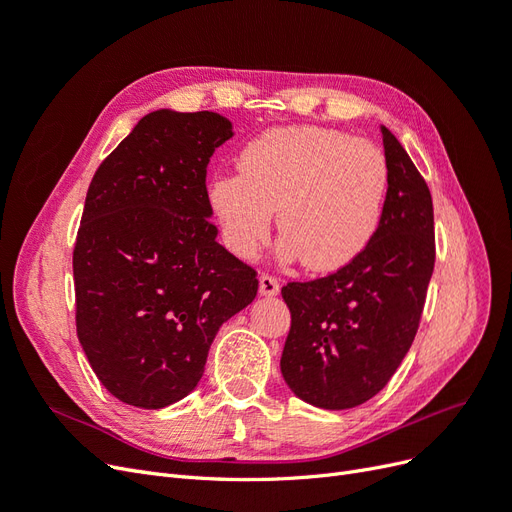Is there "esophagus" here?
Wrapping results in <instances>:
<instances>
[{
    "mask_svg": "<svg viewBox=\"0 0 512 512\" xmlns=\"http://www.w3.org/2000/svg\"><path fill=\"white\" fill-rule=\"evenodd\" d=\"M277 292H280V280H277V277L271 273H262L260 275V294H265V297H275Z\"/></svg>",
    "mask_w": 512,
    "mask_h": 512,
    "instance_id": "1",
    "label": "esophagus"
}]
</instances>
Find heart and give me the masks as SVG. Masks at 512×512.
I'll return each mask as SVG.
<instances>
[{
  "label": "heart",
  "mask_w": 512,
  "mask_h": 512,
  "mask_svg": "<svg viewBox=\"0 0 512 512\" xmlns=\"http://www.w3.org/2000/svg\"><path fill=\"white\" fill-rule=\"evenodd\" d=\"M237 168L211 181L209 200L241 258L267 239L275 207L282 252L312 271L344 267L376 235L389 188L376 145L327 128H273L241 149Z\"/></svg>",
  "instance_id": "heart-1"
}]
</instances>
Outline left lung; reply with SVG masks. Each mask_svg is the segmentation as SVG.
<instances>
[{
    "instance_id": "1",
    "label": "left lung",
    "mask_w": 512,
    "mask_h": 512,
    "mask_svg": "<svg viewBox=\"0 0 512 512\" xmlns=\"http://www.w3.org/2000/svg\"><path fill=\"white\" fill-rule=\"evenodd\" d=\"M382 143L389 190L376 235L342 269L282 288L290 309L282 376L294 395L324 410L365 404L393 378L436 265L427 183L384 126Z\"/></svg>"
}]
</instances>
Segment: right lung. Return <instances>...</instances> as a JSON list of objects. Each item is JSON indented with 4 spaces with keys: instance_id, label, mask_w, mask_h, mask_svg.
I'll return each mask as SVG.
<instances>
[{
    "instance_id": "right-lung-1",
    "label": "right lung",
    "mask_w": 512,
    "mask_h": 512,
    "mask_svg": "<svg viewBox=\"0 0 512 512\" xmlns=\"http://www.w3.org/2000/svg\"><path fill=\"white\" fill-rule=\"evenodd\" d=\"M232 123L209 111L145 115L89 183L72 269L76 335L104 389L158 410L196 389L222 324L258 273L215 237L213 151Z\"/></svg>"
}]
</instances>
